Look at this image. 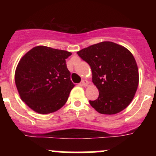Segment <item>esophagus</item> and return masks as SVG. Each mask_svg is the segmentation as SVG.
I'll use <instances>...</instances> for the list:
<instances>
[{"label":"esophagus","mask_w":156,"mask_h":156,"mask_svg":"<svg viewBox=\"0 0 156 156\" xmlns=\"http://www.w3.org/2000/svg\"><path fill=\"white\" fill-rule=\"evenodd\" d=\"M81 84L82 86H84V87H86V86H87L88 84V81L87 80H83V81L81 82Z\"/></svg>","instance_id":"esophagus-1"}]
</instances>
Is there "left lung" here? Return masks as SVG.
<instances>
[{
  "mask_svg": "<svg viewBox=\"0 0 156 156\" xmlns=\"http://www.w3.org/2000/svg\"><path fill=\"white\" fill-rule=\"evenodd\" d=\"M77 53L90 66L93 83L99 90L98 98L89 101L91 106L106 115L125 109L133 100L139 83L137 65L132 53L110 41L91 45Z\"/></svg>",
  "mask_w": 156,
  "mask_h": 156,
  "instance_id": "8db88e82",
  "label": "left lung"
}]
</instances>
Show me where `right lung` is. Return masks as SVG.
I'll return each mask as SVG.
<instances>
[{
  "label": "right lung",
  "mask_w": 156,
  "mask_h": 156,
  "mask_svg": "<svg viewBox=\"0 0 156 156\" xmlns=\"http://www.w3.org/2000/svg\"><path fill=\"white\" fill-rule=\"evenodd\" d=\"M71 54L37 46L20 59L15 72L16 85L22 100L36 112H53L66 103L75 86L66 63Z\"/></svg>",
  "instance_id": "obj_1"
}]
</instances>
